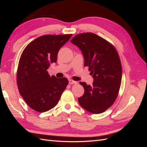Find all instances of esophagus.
I'll list each match as a JSON object with an SVG mask.
<instances>
[{
    "label": "esophagus",
    "instance_id": "esophagus-1",
    "mask_svg": "<svg viewBox=\"0 0 147 147\" xmlns=\"http://www.w3.org/2000/svg\"><path fill=\"white\" fill-rule=\"evenodd\" d=\"M69 83L70 85H73V84H76V82H75V81H74L73 80H69Z\"/></svg>",
    "mask_w": 147,
    "mask_h": 147
}]
</instances>
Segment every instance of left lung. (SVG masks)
Returning a JSON list of instances; mask_svg holds the SVG:
<instances>
[{
  "label": "left lung",
  "mask_w": 147,
  "mask_h": 147,
  "mask_svg": "<svg viewBox=\"0 0 147 147\" xmlns=\"http://www.w3.org/2000/svg\"><path fill=\"white\" fill-rule=\"evenodd\" d=\"M83 55L84 66H88L93 78V85L80 82L85 93L78 102L93 114L104 112L117 98L122 80L119 56L114 47L102 37L92 33L78 34L71 40Z\"/></svg>",
  "instance_id": "8db88e82"
}]
</instances>
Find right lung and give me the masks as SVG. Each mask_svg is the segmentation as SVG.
Here are the masks:
<instances>
[{"label":"right lung","mask_w":147,"mask_h":147,"mask_svg":"<svg viewBox=\"0 0 147 147\" xmlns=\"http://www.w3.org/2000/svg\"><path fill=\"white\" fill-rule=\"evenodd\" d=\"M72 35L41 36L30 42L22 53L17 71L18 88L34 111L44 112L54 108L68 85L66 78L51 76L47 69L57 62L59 51Z\"/></svg>","instance_id":"1"}]
</instances>
